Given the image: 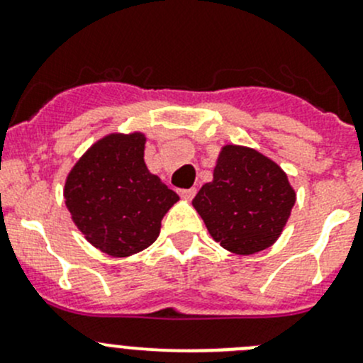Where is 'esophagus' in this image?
<instances>
[{"instance_id": "obj_1", "label": "esophagus", "mask_w": 363, "mask_h": 363, "mask_svg": "<svg viewBox=\"0 0 363 363\" xmlns=\"http://www.w3.org/2000/svg\"><path fill=\"white\" fill-rule=\"evenodd\" d=\"M179 195L182 196L184 200H191L193 196L196 195V189L195 188H189V189H179Z\"/></svg>"}]
</instances>
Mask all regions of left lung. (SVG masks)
<instances>
[{
  "label": "left lung",
  "mask_w": 363,
  "mask_h": 363,
  "mask_svg": "<svg viewBox=\"0 0 363 363\" xmlns=\"http://www.w3.org/2000/svg\"><path fill=\"white\" fill-rule=\"evenodd\" d=\"M295 200L294 186L276 161L252 147L226 144L193 207L216 242L250 256L279 239Z\"/></svg>",
  "instance_id": "left-lung-1"
}]
</instances>
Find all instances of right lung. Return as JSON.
<instances>
[{"instance_id":"1","label":"right lung","mask_w":363,"mask_h":363,"mask_svg":"<svg viewBox=\"0 0 363 363\" xmlns=\"http://www.w3.org/2000/svg\"><path fill=\"white\" fill-rule=\"evenodd\" d=\"M145 135L108 133L68 172L65 203L77 228L96 250L126 258L151 246L161 219L179 195L144 161Z\"/></svg>"}]
</instances>
